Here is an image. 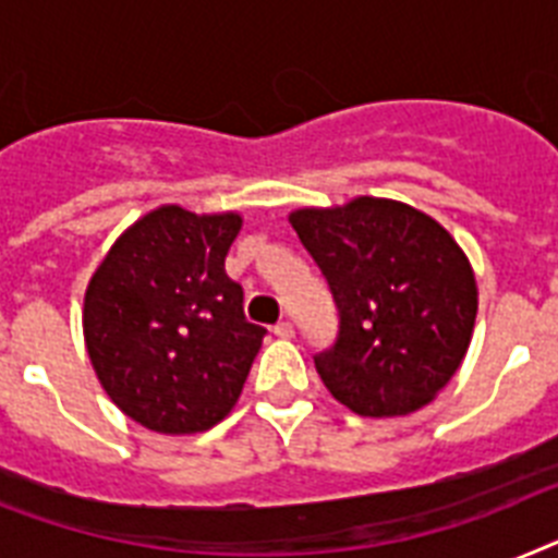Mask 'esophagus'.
I'll use <instances>...</instances> for the list:
<instances>
[{"label":"esophagus","mask_w":558,"mask_h":558,"mask_svg":"<svg viewBox=\"0 0 558 558\" xmlns=\"http://www.w3.org/2000/svg\"><path fill=\"white\" fill-rule=\"evenodd\" d=\"M293 333H296V330H293L290 322H279L274 328V336H279V339H293Z\"/></svg>","instance_id":"obj_1"}]
</instances>
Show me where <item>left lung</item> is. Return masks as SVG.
<instances>
[{"mask_svg":"<svg viewBox=\"0 0 558 558\" xmlns=\"http://www.w3.org/2000/svg\"><path fill=\"white\" fill-rule=\"evenodd\" d=\"M290 225L333 296L339 330L313 353L325 388L362 416H404L462 365L476 279L448 230L416 207L359 196Z\"/></svg>","mask_w":558,"mask_h":558,"instance_id":"8db88e82","label":"left lung"}]
</instances>
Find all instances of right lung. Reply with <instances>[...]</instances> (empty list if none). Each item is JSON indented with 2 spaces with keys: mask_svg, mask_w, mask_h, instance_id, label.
Masks as SVG:
<instances>
[{
  "mask_svg": "<svg viewBox=\"0 0 558 558\" xmlns=\"http://www.w3.org/2000/svg\"><path fill=\"white\" fill-rule=\"evenodd\" d=\"M242 219L159 207L124 230L85 293V342L122 413L159 434H199L236 404L268 330L225 274Z\"/></svg>",
  "mask_w": 558,
  "mask_h": 558,
  "instance_id": "add662e5",
  "label": "right lung"
}]
</instances>
